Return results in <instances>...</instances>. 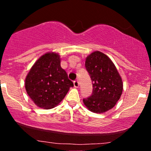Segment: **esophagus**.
<instances>
[{
	"mask_svg": "<svg viewBox=\"0 0 151 151\" xmlns=\"http://www.w3.org/2000/svg\"><path fill=\"white\" fill-rule=\"evenodd\" d=\"M79 81H78L77 80L74 81V87H75V88H78V87H79Z\"/></svg>",
	"mask_w": 151,
	"mask_h": 151,
	"instance_id": "34e87169",
	"label": "esophagus"
}]
</instances>
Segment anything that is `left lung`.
<instances>
[{
	"mask_svg": "<svg viewBox=\"0 0 151 151\" xmlns=\"http://www.w3.org/2000/svg\"><path fill=\"white\" fill-rule=\"evenodd\" d=\"M85 67L91 77L93 92L83 99L89 111L102 114L116 104L123 92V81L114 62L106 55L94 51L86 58Z\"/></svg>",
	"mask_w": 151,
	"mask_h": 151,
	"instance_id": "8db88e82",
	"label": "left lung"
}]
</instances>
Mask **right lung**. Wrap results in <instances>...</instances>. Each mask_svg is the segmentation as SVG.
<instances>
[{
    "label": "right lung",
    "mask_w": 151,
    "mask_h": 151,
    "mask_svg": "<svg viewBox=\"0 0 151 151\" xmlns=\"http://www.w3.org/2000/svg\"><path fill=\"white\" fill-rule=\"evenodd\" d=\"M60 62L58 53L46 52L35 62L26 76V91L39 108L50 109L58 106L74 86Z\"/></svg>",
    "instance_id": "obj_1"
}]
</instances>
